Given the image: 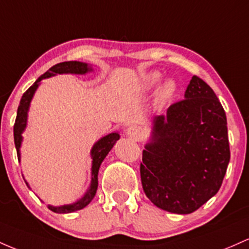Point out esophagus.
Returning <instances> with one entry per match:
<instances>
[{"label":"esophagus","mask_w":249,"mask_h":249,"mask_svg":"<svg viewBox=\"0 0 249 249\" xmlns=\"http://www.w3.org/2000/svg\"><path fill=\"white\" fill-rule=\"evenodd\" d=\"M127 135L134 140H139L142 136V130L138 125H130L127 128Z\"/></svg>","instance_id":"obj_1"}]
</instances>
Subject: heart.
<instances>
[{"mask_svg": "<svg viewBox=\"0 0 249 249\" xmlns=\"http://www.w3.org/2000/svg\"><path fill=\"white\" fill-rule=\"evenodd\" d=\"M160 79H161V74L159 71L150 72V74L146 77V80H144V86H146L147 88L154 87L156 83L160 81ZM175 91H177V82H175L174 80L169 79L164 83H162V86L158 91V97L160 100L169 99L170 96L174 95Z\"/></svg>", "mask_w": 249, "mask_h": 249, "instance_id": "heart-1", "label": "heart"}]
</instances>
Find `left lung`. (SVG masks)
I'll list each match as a JSON object with an SVG mask.
<instances>
[{
  "label": "left lung",
  "mask_w": 249,
  "mask_h": 249,
  "mask_svg": "<svg viewBox=\"0 0 249 249\" xmlns=\"http://www.w3.org/2000/svg\"><path fill=\"white\" fill-rule=\"evenodd\" d=\"M144 148L141 182L156 207L189 214L213 197L231 159L226 113L213 89L194 75L185 99L154 117Z\"/></svg>",
  "instance_id": "obj_1"
}]
</instances>
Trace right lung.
<instances>
[{
  "mask_svg": "<svg viewBox=\"0 0 249 249\" xmlns=\"http://www.w3.org/2000/svg\"><path fill=\"white\" fill-rule=\"evenodd\" d=\"M91 67H89L87 63L79 62V61H68V62H61L53 66L48 71L44 72L42 76L38 77L35 81L34 85L32 86L28 90L22 95V99L19 101L18 108V115H16L15 124H14V142H15L16 152H18V158L19 160L21 158V153H19V148H21L22 143V133L26 129L27 125V116H28V110H29L30 101H32L33 96H34L36 89H37L38 85H40L41 80L48 79L50 76H54L57 74H86V72L91 71ZM120 139L119 133H110L108 135H106L105 138L100 139L96 143L94 144V147L91 148V159H93V163H91V182L90 187L85 194V196L79 201H76L75 203L71 205H64L60 206V207H54V206L48 205V208L50 211H53L54 213H72L75 211H80V209L85 208L86 206L94 199L95 194L97 191V174H99L100 166H101L102 161L105 160V158L107 156L108 153L110 152V149L113 148L114 144L117 140ZM27 183V181H26ZM28 186V183H27Z\"/></svg>",
  "mask_w": 249,
  "mask_h": 249,
  "instance_id": "right-lung-1",
  "label": "right lung"
}]
</instances>
